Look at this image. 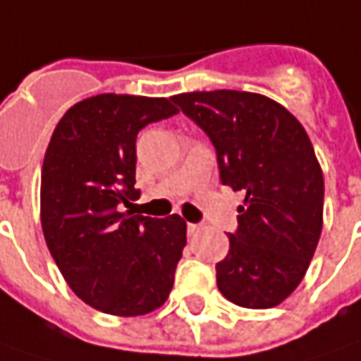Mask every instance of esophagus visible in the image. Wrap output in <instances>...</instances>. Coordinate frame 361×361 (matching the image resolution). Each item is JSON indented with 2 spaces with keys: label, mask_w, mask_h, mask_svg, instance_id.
Masks as SVG:
<instances>
[{
  "label": "esophagus",
  "mask_w": 361,
  "mask_h": 361,
  "mask_svg": "<svg viewBox=\"0 0 361 361\" xmlns=\"http://www.w3.org/2000/svg\"><path fill=\"white\" fill-rule=\"evenodd\" d=\"M200 231L201 225H197V223H188V235H190V237H195Z\"/></svg>",
  "instance_id": "1"
}]
</instances>
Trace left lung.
<instances>
[{"label": "left lung", "mask_w": 361, "mask_h": 361, "mask_svg": "<svg viewBox=\"0 0 361 361\" xmlns=\"http://www.w3.org/2000/svg\"><path fill=\"white\" fill-rule=\"evenodd\" d=\"M171 100L209 136L223 185L245 193L217 286L237 306L273 308L300 284L322 233L324 176L312 142L283 104L257 92Z\"/></svg>", "instance_id": "obj_1"}]
</instances>
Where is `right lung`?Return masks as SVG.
<instances>
[{
    "label": "right lung",
    "instance_id": "1",
    "mask_svg": "<svg viewBox=\"0 0 361 361\" xmlns=\"http://www.w3.org/2000/svg\"><path fill=\"white\" fill-rule=\"evenodd\" d=\"M178 114L171 98L97 94L65 112L41 170V225L59 271L104 314L142 316L168 300L185 247L180 215L118 212L138 197L136 136Z\"/></svg>",
    "mask_w": 361,
    "mask_h": 361
}]
</instances>
